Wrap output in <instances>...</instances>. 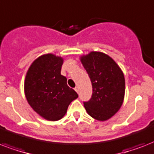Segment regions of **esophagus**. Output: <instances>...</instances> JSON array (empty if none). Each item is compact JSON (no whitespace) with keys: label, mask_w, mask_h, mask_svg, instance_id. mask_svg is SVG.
Here are the masks:
<instances>
[{"label":"esophagus","mask_w":154,"mask_h":154,"mask_svg":"<svg viewBox=\"0 0 154 154\" xmlns=\"http://www.w3.org/2000/svg\"><path fill=\"white\" fill-rule=\"evenodd\" d=\"M75 91L77 93H79V88H78V87H75Z\"/></svg>","instance_id":"esophagus-1"}]
</instances>
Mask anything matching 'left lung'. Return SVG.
I'll list each match as a JSON object with an SVG mask.
<instances>
[{
    "instance_id": "1",
    "label": "left lung",
    "mask_w": 154,
    "mask_h": 154,
    "mask_svg": "<svg viewBox=\"0 0 154 154\" xmlns=\"http://www.w3.org/2000/svg\"><path fill=\"white\" fill-rule=\"evenodd\" d=\"M92 85V96L84 108L97 120H108L117 112L124 100L125 76L116 62L105 54L92 51L80 58Z\"/></svg>"
}]
</instances>
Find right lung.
<instances>
[{
	"mask_svg": "<svg viewBox=\"0 0 154 154\" xmlns=\"http://www.w3.org/2000/svg\"><path fill=\"white\" fill-rule=\"evenodd\" d=\"M63 59L47 54L40 56L29 66L25 79V94L31 108L48 120H60L78 94L61 75Z\"/></svg>",
	"mask_w": 154,
	"mask_h": 154,
	"instance_id": "add662e5",
	"label": "right lung"
}]
</instances>
